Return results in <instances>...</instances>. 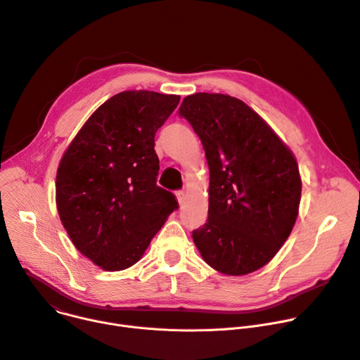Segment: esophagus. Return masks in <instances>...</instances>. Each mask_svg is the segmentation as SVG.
<instances>
[{"instance_id": "esophagus-1", "label": "esophagus", "mask_w": 360, "mask_h": 360, "mask_svg": "<svg viewBox=\"0 0 360 360\" xmlns=\"http://www.w3.org/2000/svg\"><path fill=\"white\" fill-rule=\"evenodd\" d=\"M175 197H176V201L179 202V205H182V202H184L185 198H186V192H185V191H176V192H175Z\"/></svg>"}]
</instances>
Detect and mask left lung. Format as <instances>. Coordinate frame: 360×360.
I'll return each instance as SVG.
<instances>
[{
    "label": "left lung",
    "mask_w": 360,
    "mask_h": 360,
    "mask_svg": "<svg viewBox=\"0 0 360 360\" xmlns=\"http://www.w3.org/2000/svg\"><path fill=\"white\" fill-rule=\"evenodd\" d=\"M202 142L210 168L208 219L192 233L214 270L245 276L264 267L299 215L297 160L266 120L237 97L186 96L179 108Z\"/></svg>",
    "instance_id": "1"
}]
</instances>
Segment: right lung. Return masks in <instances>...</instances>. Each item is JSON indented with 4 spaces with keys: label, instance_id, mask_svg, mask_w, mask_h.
<instances>
[{
    "label": "right lung",
    "instance_id": "add662e5",
    "mask_svg": "<svg viewBox=\"0 0 360 360\" xmlns=\"http://www.w3.org/2000/svg\"><path fill=\"white\" fill-rule=\"evenodd\" d=\"M181 97L148 90L115 94L63 153L56 204L75 247L106 271L132 267L178 202L156 185L155 134Z\"/></svg>",
    "mask_w": 360,
    "mask_h": 360
}]
</instances>
